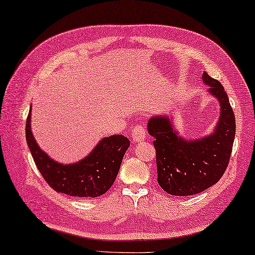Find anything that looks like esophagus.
I'll use <instances>...</instances> for the list:
<instances>
[{
    "instance_id": "1",
    "label": "esophagus",
    "mask_w": 255,
    "mask_h": 255,
    "mask_svg": "<svg viewBox=\"0 0 255 255\" xmlns=\"http://www.w3.org/2000/svg\"><path fill=\"white\" fill-rule=\"evenodd\" d=\"M144 136H146V131H144V128L141 127V125H136L133 128L132 131V141L134 143L142 142L144 140Z\"/></svg>"
}]
</instances>
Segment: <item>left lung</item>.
<instances>
[{"label":"left lung","mask_w":255,"mask_h":255,"mask_svg":"<svg viewBox=\"0 0 255 255\" xmlns=\"http://www.w3.org/2000/svg\"><path fill=\"white\" fill-rule=\"evenodd\" d=\"M202 78L210 87L209 95L220 106V116L210 134L183 138L171 114L155 115L148 121L147 130L156 149L158 185L170 195H196L212 187L225 173L232 155L236 122L229 98L220 82L206 72Z\"/></svg>","instance_id":"left-lung-1"}]
</instances>
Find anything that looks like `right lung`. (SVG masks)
I'll return each instance as SVG.
<instances>
[{
	"label": "right lung",
	"instance_id": "1",
	"mask_svg": "<svg viewBox=\"0 0 255 255\" xmlns=\"http://www.w3.org/2000/svg\"><path fill=\"white\" fill-rule=\"evenodd\" d=\"M30 120L32 106L26 122L27 144L38 171L52 189L75 197L93 198L104 195L113 186L130 140L122 134L103 138L88 156L78 162L64 164L41 149L33 135Z\"/></svg>",
	"mask_w": 255,
	"mask_h": 255
}]
</instances>
